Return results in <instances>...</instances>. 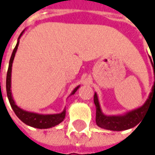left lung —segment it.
Instances as JSON below:
<instances>
[{
  "label": "left lung",
  "mask_w": 155,
  "mask_h": 155,
  "mask_svg": "<svg viewBox=\"0 0 155 155\" xmlns=\"http://www.w3.org/2000/svg\"><path fill=\"white\" fill-rule=\"evenodd\" d=\"M152 59L150 58V61L152 63L153 70V75H154V82L152 87V90L149 94V96L145 101V103L131 111H129L122 115H112L107 116L105 115L100 106L99 100L97 94L94 93V103L96 107V116H95V122L96 124L101 128L109 130H114V131H120V130H125L128 129L133 128L136 125L141 122V120L146 115L148 109L150 107V104L155 101V63L154 56L152 55Z\"/></svg>",
  "instance_id": "1"
}]
</instances>
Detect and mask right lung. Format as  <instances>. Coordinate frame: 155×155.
I'll return each instance as SVG.
<instances>
[{
	"label": "right lung",
	"instance_id": "1",
	"mask_svg": "<svg viewBox=\"0 0 155 155\" xmlns=\"http://www.w3.org/2000/svg\"><path fill=\"white\" fill-rule=\"evenodd\" d=\"M25 32V30L21 32V34L18 36L17 44L14 48V49L12 51V56L10 58L9 61V65H8V70L7 73V81H6V88H7V98L9 100L10 105L12 107L13 112L17 115V117L21 120L23 123H25L29 126H31L34 128L37 129H48L54 127L57 124L61 123L65 117V108L61 112V114H40L33 113V112H28L24 109L18 107L14 100L12 98V90H11V77H12V62L15 57V54L17 52L18 43H19V38L21 37L23 33ZM80 85L77 86L74 90H72V92L71 93L70 95H72L76 93V91L78 90Z\"/></svg>",
	"mask_w": 155,
	"mask_h": 155
}]
</instances>
